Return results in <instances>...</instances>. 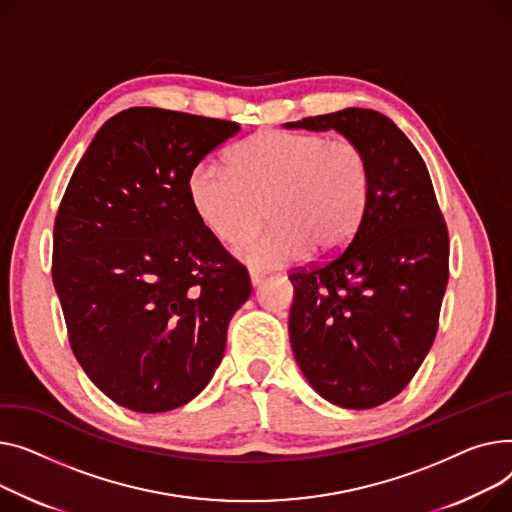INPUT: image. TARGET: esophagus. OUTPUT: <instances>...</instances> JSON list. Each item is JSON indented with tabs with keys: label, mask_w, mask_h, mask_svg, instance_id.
Masks as SVG:
<instances>
[{
	"label": "esophagus",
	"mask_w": 512,
	"mask_h": 512,
	"mask_svg": "<svg viewBox=\"0 0 512 512\" xmlns=\"http://www.w3.org/2000/svg\"><path fill=\"white\" fill-rule=\"evenodd\" d=\"M262 279H264L262 273H258V270H250V281H252L254 287H258L262 283Z\"/></svg>",
	"instance_id": "34e87169"
}]
</instances>
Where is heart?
I'll use <instances>...</instances> for the list:
<instances>
[{"label":"heart","instance_id":"b5f03b06","mask_svg":"<svg viewBox=\"0 0 512 512\" xmlns=\"http://www.w3.org/2000/svg\"><path fill=\"white\" fill-rule=\"evenodd\" d=\"M372 163L351 138L264 130L231 148L227 169L196 163L186 194L200 225L235 246L263 218L271 227L237 248L256 268H277L345 248L362 225L372 196Z\"/></svg>","mask_w":512,"mask_h":512}]
</instances>
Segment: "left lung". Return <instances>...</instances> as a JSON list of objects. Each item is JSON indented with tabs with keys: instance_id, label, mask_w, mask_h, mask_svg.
Masks as SVG:
<instances>
[{
	"instance_id": "1",
	"label": "left lung",
	"mask_w": 512,
	"mask_h": 512,
	"mask_svg": "<svg viewBox=\"0 0 512 512\" xmlns=\"http://www.w3.org/2000/svg\"><path fill=\"white\" fill-rule=\"evenodd\" d=\"M287 128L337 130L372 163L366 217L343 252L291 270L289 339L326 401L370 409L397 397L428 355L448 283V229L424 159L390 119L349 107Z\"/></svg>"
}]
</instances>
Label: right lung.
Masks as SVG:
<instances>
[{
	"label": "right lung",
	"instance_id": "add662e5",
	"mask_svg": "<svg viewBox=\"0 0 512 512\" xmlns=\"http://www.w3.org/2000/svg\"><path fill=\"white\" fill-rule=\"evenodd\" d=\"M239 124L157 107L113 115L78 163L53 225V285L95 386L140 413L192 401L252 293L246 266L194 215L190 169Z\"/></svg>",
	"mask_w": 512,
	"mask_h": 512
}]
</instances>
